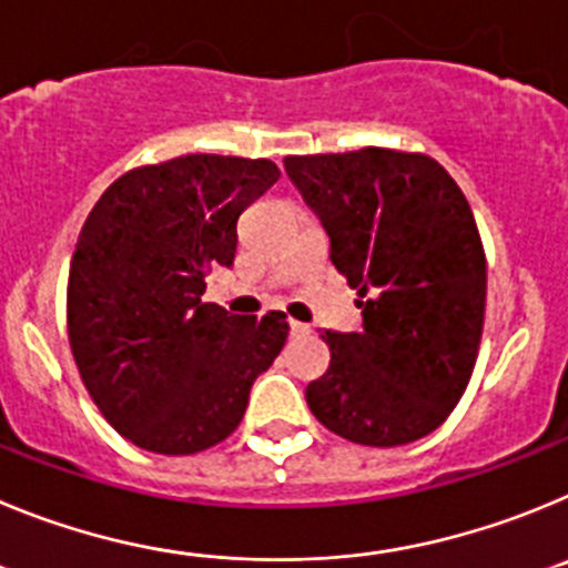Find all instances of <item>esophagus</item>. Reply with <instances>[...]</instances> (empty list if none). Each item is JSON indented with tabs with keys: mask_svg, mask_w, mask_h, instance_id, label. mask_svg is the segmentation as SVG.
Segmentation results:
<instances>
[{
	"mask_svg": "<svg viewBox=\"0 0 568 568\" xmlns=\"http://www.w3.org/2000/svg\"><path fill=\"white\" fill-rule=\"evenodd\" d=\"M291 334H294V336H308L311 334V325H305V322L291 320Z\"/></svg>",
	"mask_w": 568,
	"mask_h": 568,
	"instance_id": "obj_1",
	"label": "esophagus"
}]
</instances>
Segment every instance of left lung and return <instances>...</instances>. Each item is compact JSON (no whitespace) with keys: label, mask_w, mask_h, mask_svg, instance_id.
<instances>
[{"label":"left lung","mask_w":568,"mask_h":568,"mask_svg":"<svg viewBox=\"0 0 568 568\" xmlns=\"http://www.w3.org/2000/svg\"><path fill=\"white\" fill-rule=\"evenodd\" d=\"M285 172L362 296L359 334H331L305 398L331 433L398 447L433 433L467 390L481 345L487 260L473 209L442 163L367 146L291 155Z\"/></svg>","instance_id":"1"}]
</instances>
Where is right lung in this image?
<instances>
[{
	"instance_id": "obj_1",
	"label": "right lung",
	"mask_w": 568,
	"mask_h": 568,
	"mask_svg": "<svg viewBox=\"0 0 568 568\" xmlns=\"http://www.w3.org/2000/svg\"><path fill=\"white\" fill-rule=\"evenodd\" d=\"M277 178L265 158H172L121 175L81 226L70 347L99 410L141 449L221 444L283 351V311L240 316L201 300L214 265H234L243 209Z\"/></svg>"
}]
</instances>
